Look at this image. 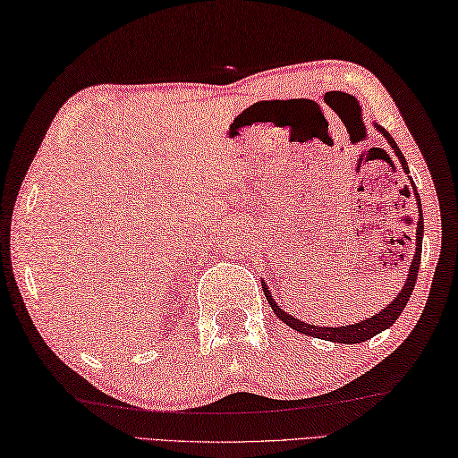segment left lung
<instances>
[{"label":"left lung","mask_w":458,"mask_h":458,"mask_svg":"<svg viewBox=\"0 0 458 458\" xmlns=\"http://www.w3.org/2000/svg\"><path fill=\"white\" fill-rule=\"evenodd\" d=\"M373 126H376L377 132L384 134V138L387 140V144L391 146V150L395 152L397 160L401 164V167H403V172L409 174V165H407V160L405 156L401 154L397 142L394 140V136H391L387 130L384 126H379L377 123H373ZM411 180V177H409ZM411 190H413V195L417 199V211H419V221H417V229H415V255L411 259V265H409V273H407V278H405V284L401 286L399 294L391 301L387 306L381 308V310L377 314H373L371 318H366V320H360L356 324H348V326H314V324H306L302 320L294 318L293 314L284 312L281 306H278V302L273 298V294H270L268 291V284L265 281H260V284H263V291H265V296L267 301L270 304V308H273V312L276 314V318L284 322L286 326H291L293 330L301 332V334H306V335H312V338H320V340H328V342H334V344H361L366 342L369 338H373V335L387 330L389 326H394L395 320L401 316V312H403V308L407 306V301L411 298V293L415 288V281H417V273H419V265H421V242H423V209H421V199H419V193H417V188L415 183L411 180Z\"/></svg>","instance_id":"obj_1"}]
</instances>
